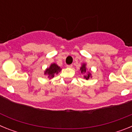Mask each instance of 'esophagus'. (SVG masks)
<instances>
[{
  "instance_id": "esophagus-1",
  "label": "esophagus",
  "mask_w": 132,
  "mask_h": 132,
  "mask_svg": "<svg viewBox=\"0 0 132 132\" xmlns=\"http://www.w3.org/2000/svg\"><path fill=\"white\" fill-rule=\"evenodd\" d=\"M66 67H67V68H72L73 67V65H67V66Z\"/></svg>"
}]
</instances>
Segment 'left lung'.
Here are the masks:
<instances>
[{
	"mask_svg": "<svg viewBox=\"0 0 132 132\" xmlns=\"http://www.w3.org/2000/svg\"><path fill=\"white\" fill-rule=\"evenodd\" d=\"M80 72H81V73H86V64H85V63L82 64V67H80ZM90 77H91V74H90L89 72H88V73H87V75H84V78H85V79H87V80H88V79Z\"/></svg>",
	"mask_w": 132,
	"mask_h": 132,
	"instance_id": "8db88e82",
	"label": "left lung"
}]
</instances>
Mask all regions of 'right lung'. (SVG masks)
<instances>
[{
  "instance_id": "obj_1",
  "label": "right lung",
  "mask_w": 132,
  "mask_h": 132,
  "mask_svg": "<svg viewBox=\"0 0 132 132\" xmlns=\"http://www.w3.org/2000/svg\"><path fill=\"white\" fill-rule=\"evenodd\" d=\"M61 71V69L59 67L57 64L53 63L50 65V67L47 68L45 71V75H48V77L50 79H52L54 77L55 74H58V73Z\"/></svg>"
}]
</instances>
